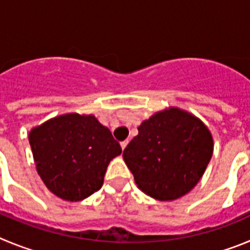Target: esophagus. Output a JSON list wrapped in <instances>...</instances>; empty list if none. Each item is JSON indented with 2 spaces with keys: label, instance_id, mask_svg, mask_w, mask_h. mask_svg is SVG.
Instances as JSON below:
<instances>
[{
  "label": "esophagus",
  "instance_id": "1",
  "mask_svg": "<svg viewBox=\"0 0 250 250\" xmlns=\"http://www.w3.org/2000/svg\"><path fill=\"white\" fill-rule=\"evenodd\" d=\"M128 139H125V141H123V142H121V147H122V149H125V147H127V145H128Z\"/></svg>",
  "mask_w": 250,
  "mask_h": 250
}]
</instances>
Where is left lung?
<instances>
[{"instance_id":"left-lung-1","label":"left lung","mask_w":250,"mask_h":250,"mask_svg":"<svg viewBox=\"0 0 250 250\" xmlns=\"http://www.w3.org/2000/svg\"><path fill=\"white\" fill-rule=\"evenodd\" d=\"M210 130L178 107L156 112L123 150L137 187L158 201H174L197 186L213 154Z\"/></svg>"}]
</instances>
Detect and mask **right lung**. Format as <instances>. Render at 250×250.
I'll list each match as a JSON object with an SVG mask.
<instances>
[{
  "mask_svg": "<svg viewBox=\"0 0 250 250\" xmlns=\"http://www.w3.org/2000/svg\"><path fill=\"white\" fill-rule=\"evenodd\" d=\"M36 169L46 187L68 202L86 199L103 184L109 162L122 153L93 114L66 113L28 134Z\"/></svg>",
  "mask_w": 250,
  "mask_h": 250,
  "instance_id": "right-lung-1",
  "label": "right lung"
}]
</instances>
